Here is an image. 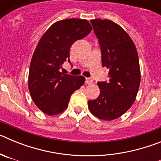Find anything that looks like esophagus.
<instances>
[{
	"label": "esophagus",
	"instance_id": "obj_1",
	"mask_svg": "<svg viewBox=\"0 0 161 161\" xmlns=\"http://www.w3.org/2000/svg\"><path fill=\"white\" fill-rule=\"evenodd\" d=\"M85 83L87 84V85H91V84L93 83V79L91 77L86 78V79H85Z\"/></svg>",
	"mask_w": 161,
	"mask_h": 161
}]
</instances>
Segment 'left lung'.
I'll list each match as a JSON object with an SVG mask.
<instances>
[{"label": "left lung", "mask_w": 161, "mask_h": 161, "mask_svg": "<svg viewBox=\"0 0 161 161\" xmlns=\"http://www.w3.org/2000/svg\"><path fill=\"white\" fill-rule=\"evenodd\" d=\"M102 52V66L109 68V81L97 82L100 95L89 100L90 112L106 121L122 116L136 101L140 69L135 43L120 25L110 20H91Z\"/></svg>", "instance_id": "left-lung-1"}]
</instances>
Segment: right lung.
Listing matches in <instances>:
<instances>
[{
	"mask_svg": "<svg viewBox=\"0 0 161 161\" xmlns=\"http://www.w3.org/2000/svg\"><path fill=\"white\" fill-rule=\"evenodd\" d=\"M87 20L71 18L55 22L37 45L29 71L28 85L33 102L48 115L60 114L68 107L72 93L84 85L85 78L59 72L69 59L70 47L92 31Z\"/></svg>",
	"mask_w": 161,
	"mask_h": 161,
	"instance_id": "add662e5",
	"label": "right lung"
}]
</instances>
